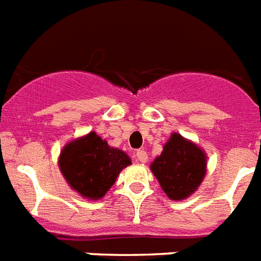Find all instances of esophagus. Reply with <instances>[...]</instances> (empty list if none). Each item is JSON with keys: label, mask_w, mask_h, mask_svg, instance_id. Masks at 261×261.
Returning <instances> with one entry per match:
<instances>
[{"label": "esophagus", "mask_w": 261, "mask_h": 261, "mask_svg": "<svg viewBox=\"0 0 261 261\" xmlns=\"http://www.w3.org/2000/svg\"><path fill=\"white\" fill-rule=\"evenodd\" d=\"M135 158H136V160L139 163H147L148 153L144 151V149H139V151H136V153H135Z\"/></svg>", "instance_id": "obj_1"}]
</instances>
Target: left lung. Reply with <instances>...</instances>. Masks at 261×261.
I'll return each mask as SVG.
<instances>
[{
  "label": "left lung",
  "instance_id": "left-lung-1",
  "mask_svg": "<svg viewBox=\"0 0 261 261\" xmlns=\"http://www.w3.org/2000/svg\"><path fill=\"white\" fill-rule=\"evenodd\" d=\"M167 197L182 201L199 187L206 174V153L193 141L172 133L163 152L151 164Z\"/></svg>",
  "mask_w": 261,
  "mask_h": 261
}]
</instances>
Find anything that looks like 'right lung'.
Listing matches in <instances>:
<instances>
[{
  "mask_svg": "<svg viewBox=\"0 0 261 261\" xmlns=\"http://www.w3.org/2000/svg\"><path fill=\"white\" fill-rule=\"evenodd\" d=\"M130 163L124 151L109 147L95 132L66 144L59 156V168L70 187L93 201L103 197Z\"/></svg>",
  "mask_w": 261,
  "mask_h": 261,
  "instance_id": "1",
  "label": "right lung"
}]
</instances>
